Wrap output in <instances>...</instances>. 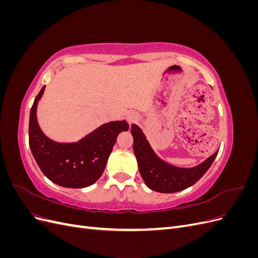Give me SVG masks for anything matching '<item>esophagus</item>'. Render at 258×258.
Here are the masks:
<instances>
[{"label": "esophagus", "mask_w": 258, "mask_h": 258, "mask_svg": "<svg viewBox=\"0 0 258 258\" xmlns=\"http://www.w3.org/2000/svg\"><path fill=\"white\" fill-rule=\"evenodd\" d=\"M137 119H138V117H137V115H136V114H134V113H130V114H128V115H127V121H128L129 123H134V122H136V121H137Z\"/></svg>", "instance_id": "1"}]
</instances>
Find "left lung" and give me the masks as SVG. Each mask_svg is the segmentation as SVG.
I'll list each match as a JSON object with an SVG mask.
<instances>
[{
	"label": "left lung",
	"mask_w": 258,
	"mask_h": 258,
	"mask_svg": "<svg viewBox=\"0 0 258 258\" xmlns=\"http://www.w3.org/2000/svg\"><path fill=\"white\" fill-rule=\"evenodd\" d=\"M134 152L138 167L146 186L158 192H176L194 185L204 176L212 165L218 151L194 168H178L169 165L155 154L142 130L137 124L131 126Z\"/></svg>",
	"instance_id": "1"
}]
</instances>
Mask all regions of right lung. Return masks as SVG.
Masks as SVG:
<instances>
[{
  "instance_id": "add662e5",
  "label": "right lung",
  "mask_w": 258,
  "mask_h": 258,
  "mask_svg": "<svg viewBox=\"0 0 258 258\" xmlns=\"http://www.w3.org/2000/svg\"><path fill=\"white\" fill-rule=\"evenodd\" d=\"M45 90L38 92L31 107L29 145L44 175L54 184L69 188H84L102 175L117 136L127 131L126 120L102 124L79 142L58 143L46 137L36 119V107Z\"/></svg>"
}]
</instances>
